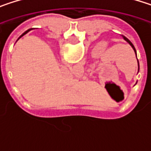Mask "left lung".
Segmentation results:
<instances>
[{
  "instance_id": "8db88e82",
  "label": "left lung",
  "mask_w": 151,
  "mask_h": 151,
  "mask_svg": "<svg viewBox=\"0 0 151 151\" xmlns=\"http://www.w3.org/2000/svg\"><path fill=\"white\" fill-rule=\"evenodd\" d=\"M122 37H123V39H124V40H125V41H126V42H127V43L129 45L133 48V50H134V51H135V53H136V49H135V47H134V45H133V44H132V43H131V42H130V41H129V39L126 37L122 36ZM136 58H137V57H136ZM137 63H138V72H139V62H138V60H137Z\"/></svg>"
}]
</instances>
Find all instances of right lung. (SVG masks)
<instances>
[{"instance_id":"right-lung-1","label":"right lung","mask_w":151,"mask_h":151,"mask_svg":"<svg viewBox=\"0 0 151 151\" xmlns=\"http://www.w3.org/2000/svg\"><path fill=\"white\" fill-rule=\"evenodd\" d=\"M31 29H28V30H26V31H25V32H24V33H22V35H21V36H20V37H19V38H18V39H17V40H19V39H20V38H21V37H23V36H24V35H25V34H27V33H28V32H29V31H30V30H31Z\"/></svg>"}]
</instances>
